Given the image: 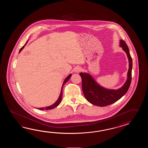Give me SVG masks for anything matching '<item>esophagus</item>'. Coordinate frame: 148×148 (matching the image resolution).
I'll list each match as a JSON object with an SVG mask.
<instances>
[{
	"label": "esophagus",
	"mask_w": 148,
	"mask_h": 148,
	"mask_svg": "<svg viewBox=\"0 0 148 148\" xmlns=\"http://www.w3.org/2000/svg\"><path fill=\"white\" fill-rule=\"evenodd\" d=\"M82 69L80 66H76L75 68V72L76 73H79L82 71Z\"/></svg>",
	"instance_id": "esophagus-1"
}]
</instances>
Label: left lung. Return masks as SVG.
<instances>
[{"instance_id": "1", "label": "left lung", "mask_w": 148, "mask_h": 148, "mask_svg": "<svg viewBox=\"0 0 148 148\" xmlns=\"http://www.w3.org/2000/svg\"><path fill=\"white\" fill-rule=\"evenodd\" d=\"M120 46L127 56L129 68L127 78L121 88L117 90L103 88L95 82L94 79L87 73H80L82 79V89L86 99L91 104L103 107L113 104L122 97L129 90L132 79V59L125 42L120 40Z\"/></svg>"}]
</instances>
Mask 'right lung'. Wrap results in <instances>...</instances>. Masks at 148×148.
<instances>
[{
	"mask_svg": "<svg viewBox=\"0 0 148 148\" xmlns=\"http://www.w3.org/2000/svg\"><path fill=\"white\" fill-rule=\"evenodd\" d=\"M27 42L28 41L26 42V43H25V45L21 49H20V50H19V52L21 51L23 49L24 47L25 46V45L27 44ZM71 74H70L69 75H68L67 77H66V78L65 79V80H64V82H63V85H62V88H61V92H60V96H59V98L58 99V100H57V101L54 103V104H53V105H51L50 106H48V107H42V108H38V110H52V109H53L54 108H55V107H57L58 106L59 104H60V103H61V99H62V89H63V87L64 85L66 83V82H68L69 80V79L70 78V77H71Z\"/></svg>",
	"mask_w": 148,
	"mask_h": 148,
	"instance_id": "add662e5",
	"label": "right lung"
}]
</instances>
